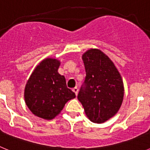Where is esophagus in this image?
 <instances>
[{
	"label": "esophagus",
	"instance_id": "1",
	"mask_svg": "<svg viewBox=\"0 0 150 150\" xmlns=\"http://www.w3.org/2000/svg\"><path fill=\"white\" fill-rule=\"evenodd\" d=\"M73 91H74V93L76 94V95H77V94H78V88H77V87H74V88H73Z\"/></svg>",
	"mask_w": 150,
	"mask_h": 150
}]
</instances>
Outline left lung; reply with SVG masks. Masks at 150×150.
<instances>
[{"label": "left lung", "mask_w": 150, "mask_h": 150, "mask_svg": "<svg viewBox=\"0 0 150 150\" xmlns=\"http://www.w3.org/2000/svg\"><path fill=\"white\" fill-rule=\"evenodd\" d=\"M86 76L78 94L87 117L103 123L117 113L122 104L124 84L120 72L109 57L98 49L82 55Z\"/></svg>", "instance_id": "left-lung-1"}]
</instances>
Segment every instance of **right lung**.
<instances>
[{"mask_svg":"<svg viewBox=\"0 0 150 150\" xmlns=\"http://www.w3.org/2000/svg\"><path fill=\"white\" fill-rule=\"evenodd\" d=\"M60 61L43 59L30 74L25 85L24 97L30 112L46 120L59 114L68 100L76 98L67 87L65 77L59 74Z\"/></svg>","mask_w":150,"mask_h":150,"instance_id":"add662e5","label":"right lung"}]
</instances>
